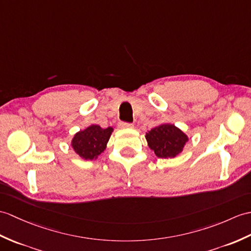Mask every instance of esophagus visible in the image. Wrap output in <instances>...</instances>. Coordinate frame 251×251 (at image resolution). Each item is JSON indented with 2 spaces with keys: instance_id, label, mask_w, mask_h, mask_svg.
Here are the masks:
<instances>
[{
  "instance_id": "34e87169",
  "label": "esophagus",
  "mask_w": 251,
  "mask_h": 251,
  "mask_svg": "<svg viewBox=\"0 0 251 251\" xmlns=\"http://www.w3.org/2000/svg\"><path fill=\"white\" fill-rule=\"evenodd\" d=\"M119 126L121 128H132L133 127V125L131 123H126V122H120Z\"/></svg>"
}]
</instances>
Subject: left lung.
Returning a JSON list of instances; mask_svg holds the SVG:
<instances>
[{"instance_id":"1","label":"left lung","mask_w":251,"mask_h":251,"mask_svg":"<svg viewBox=\"0 0 251 251\" xmlns=\"http://www.w3.org/2000/svg\"><path fill=\"white\" fill-rule=\"evenodd\" d=\"M149 148L159 158H173L182 153L188 137L172 124H161L154 127L145 135Z\"/></svg>"}]
</instances>
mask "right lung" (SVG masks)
<instances>
[{
	"label": "right lung",
	"instance_id": "right-lung-1",
	"mask_svg": "<svg viewBox=\"0 0 251 251\" xmlns=\"http://www.w3.org/2000/svg\"><path fill=\"white\" fill-rule=\"evenodd\" d=\"M112 131V127L103 129L99 125H91L75 133L72 140V147L81 158L96 159L106 150Z\"/></svg>",
	"mask_w": 251,
	"mask_h": 251
}]
</instances>
